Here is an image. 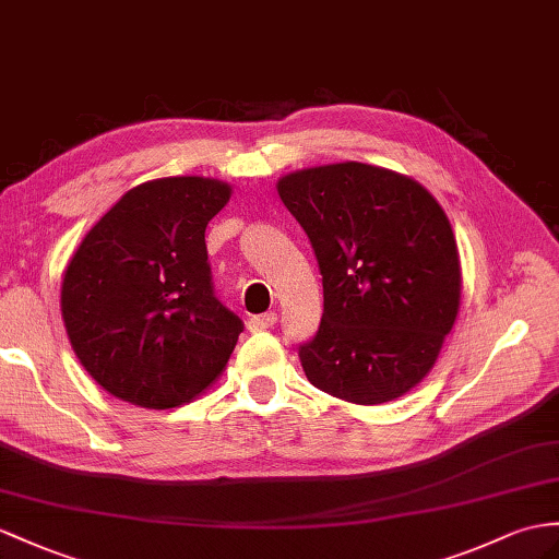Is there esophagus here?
Listing matches in <instances>:
<instances>
[{
  "mask_svg": "<svg viewBox=\"0 0 559 559\" xmlns=\"http://www.w3.org/2000/svg\"><path fill=\"white\" fill-rule=\"evenodd\" d=\"M277 322V312L275 310H267L263 312V316H253L249 318V330L251 332H263V330H270L272 324Z\"/></svg>",
  "mask_w": 559,
  "mask_h": 559,
  "instance_id": "1",
  "label": "esophagus"
}]
</instances>
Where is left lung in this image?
I'll use <instances>...</instances> for the list:
<instances>
[{
    "instance_id": "obj_1",
    "label": "left lung",
    "mask_w": 559,
    "mask_h": 559,
    "mask_svg": "<svg viewBox=\"0 0 559 559\" xmlns=\"http://www.w3.org/2000/svg\"><path fill=\"white\" fill-rule=\"evenodd\" d=\"M277 192L318 255L324 310L298 348L312 386L358 405L405 396L460 310L451 221L403 173L346 160L282 175Z\"/></svg>"
}]
</instances>
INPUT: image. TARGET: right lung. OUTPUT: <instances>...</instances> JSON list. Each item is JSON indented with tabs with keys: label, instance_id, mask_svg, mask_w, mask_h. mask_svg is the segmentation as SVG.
I'll return each instance as SVG.
<instances>
[{
	"label": "right lung",
	"instance_id": "obj_1",
	"mask_svg": "<svg viewBox=\"0 0 559 559\" xmlns=\"http://www.w3.org/2000/svg\"><path fill=\"white\" fill-rule=\"evenodd\" d=\"M229 197L213 177L148 180L80 241L61 316L80 365L111 396L168 411L223 374L243 324L213 294L206 225Z\"/></svg>",
	"mask_w": 559,
	"mask_h": 559
}]
</instances>
